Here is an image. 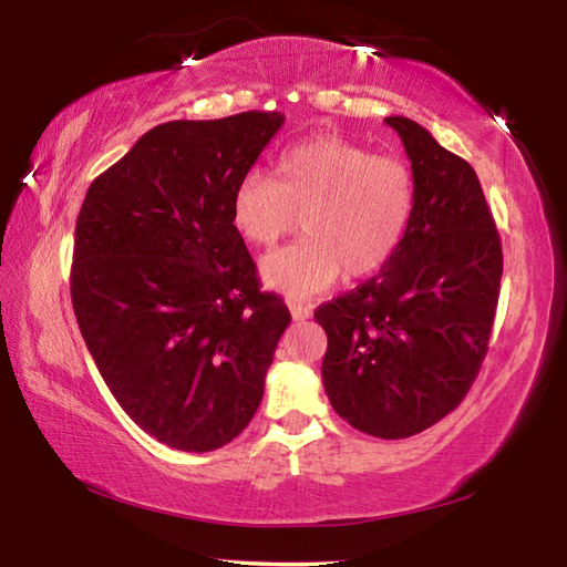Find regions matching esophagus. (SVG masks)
I'll return each instance as SVG.
<instances>
[{
	"label": "esophagus",
	"mask_w": 567,
	"mask_h": 567,
	"mask_svg": "<svg viewBox=\"0 0 567 567\" xmlns=\"http://www.w3.org/2000/svg\"><path fill=\"white\" fill-rule=\"evenodd\" d=\"M287 307H290L292 320H307L312 315V307L300 302V300H290V302H287Z\"/></svg>",
	"instance_id": "1"
}]
</instances>
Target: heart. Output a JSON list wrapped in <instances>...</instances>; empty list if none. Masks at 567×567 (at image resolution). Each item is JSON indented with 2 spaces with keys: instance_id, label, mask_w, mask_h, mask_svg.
<instances>
[{
  "instance_id": "b5f03b06",
  "label": "heart",
  "mask_w": 567,
  "mask_h": 567,
  "mask_svg": "<svg viewBox=\"0 0 567 567\" xmlns=\"http://www.w3.org/2000/svg\"><path fill=\"white\" fill-rule=\"evenodd\" d=\"M415 199V175L405 162L322 134L285 150L275 182L247 172L229 197V219L245 243L270 247L300 215L305 237L262 257L260 277L290 300H307L342 272L380 270L405 239Z\"/></svg>"
}]
</instances>
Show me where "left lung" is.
<instances>
[{
    "label": "left lung",
    "mask_w": 567,
    "mask_h": 567,
    "mask_svg": "<svg viewBox=\"0 0 567 567\" xmlns=\"http://www.w3.org/2000/svg\"><path fill=\"white\" fill-rule=\"evenodd\" d=\"M417 199L378 277L318 307L328 332L322 385L334 412L382 440L417 435L467 395L485 360L503 249L475 169L422 124L388 117Z\"/></svg>",
    "instance_id": "obj_1"
}]
</instances>
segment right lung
I'll return each mask as SVG.
<instances>
[{"label": "right lung", "instance_id": "obj_1", "mask_svg": "<svg viewBox=\"0 0 567 567\" xmlns=\"http://www.w3.org/2000/svg\"><path fill=\"white\" fill-rule=\"evenodd\" d=\"M280 112L175 120L92 182L74 227L72 307L120 408L159 443L209 453L262 402L290 324L260 292L229 197Z\"/></svg>", "mask_w": 567, "mask_h": 567}]
</instances>
